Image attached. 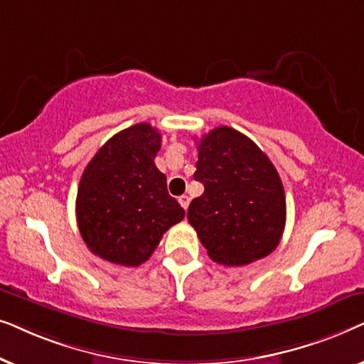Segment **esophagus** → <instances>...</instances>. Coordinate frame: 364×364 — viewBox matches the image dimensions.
Wrapping results in <instances>:
<instances>
[{"mask_svg":"<svg viewBox=\"0 0 364 364\" xmlns=\"http://www.w3.org/2000/svg\"><path fill=\"white\" fill-rule=\"evenodd\" d=\"M178 203H181V205L187 210L188 203H191V197H188V196H181V197H178Z\"/></svg>","mask_w":364,"mask_h":364,"instance_id":"esophagus-1","label":"esophagus"}]
</instances>
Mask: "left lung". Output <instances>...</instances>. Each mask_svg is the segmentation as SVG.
I'll use <instances>...</instances> for the list:
<instances>
[{"mask_svg": "<svg viewBox=\"0 0 364 364\" xmlns=\"http://www.w3.org/2000/svg\"><path fill=\"white\" fill-rule=\"evenodd\" d=\"M193 178L203 193L188 205L208 257L222 265H247L270 255L282 240L287 202L277 168L252 139L215 127L197 144Z\"/></svg>", "mask_w": 364, "mask_h": 364, "instance_id": "obj_1", "label": "left lung"}]
</instances>
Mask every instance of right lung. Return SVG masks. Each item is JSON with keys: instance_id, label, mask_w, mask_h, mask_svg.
Here are the masks:
<instances>
[{"instance_id": "1", "label": "right lung", "mask_w": 364, "mask_h": 364, "mask_svg": "<svg viewBox=\"0 0 364 364\" xmlns=\"http://www.w3.org/2000/svg\"><path fill=\"white\" fill-rule=\"evenodd\" d=\"M161 132L141 122L112 136L84 168L76 198L77 227L102 260L137 267L164 233L186 217L156 167Z\"/></svg>"}]
</instances>
